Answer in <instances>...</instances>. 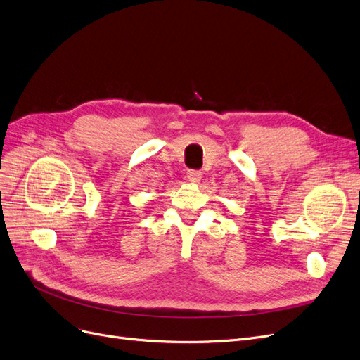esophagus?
Returning a JSON list of instances; mask_svg holds the SVG:
<instances>
[{
	"label": "esophagus",
	"mask_w": 360,
	"mask_h": 360,
	"mask_svg": "<svg viewBox=\"0 0 360 360\" xmlns=\"http://www.w3.org/2000/svg\"><path fill=\"white\" fill-rule=\"evenodd\" d=\"M187 179H188L190 182H193V184L200 182V179H202V172H200V170H188V172H187Z\"/></svg>",
	"instance_id": "1"
}]
</instances>
